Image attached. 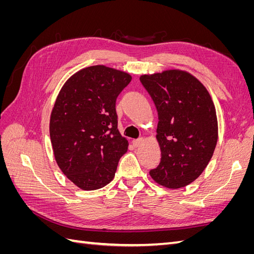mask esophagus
Instances as JSON below:
<instances>
[{"mask_svg":"<svg viewBox=\"0 0 254 254\" xmlns=\"http://www.w3.org/2000/svg\"><path fill=\"white\" fill-rule=\"evenodd\" d=\"M143 143L142 139H136V140H132V145L134 147H139V146Z\"/></svg>","mask_w":254,"mask_h":254,"instance_id":"34e87169","label":"esophagus"}]
</instances>
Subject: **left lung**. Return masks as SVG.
<instances>
[{
	"label": "left lung",
	"instance_id": "left-lung-1",
	"mask_svg": "<svg viewBox=\"0 0 254 254\" xmlns=\"http://www.w3.org/2000/svg\"><path fill=\"white\" fill-rule=\"evenodd\" d=\"M158 111L157 141L161 162L149 175L167 189L189 186L202 174L218 140L212 97L202 82L187 71L172 68L141 75Z\"/></svg>",
	"mask_w": 254,
	"mask_h": 254
}]
</instances>
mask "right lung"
Returning a JSON list of instances; mask_svg holds the SVG:
<instances>
[{
  "instance_id": "1",
  "label": "right lung",
  "mask_w": 254,
  "mask_h": 254,
  "mask_svg": "<svg viewBox=\"0 0 254 254\" xmlns=\"http://www.w3.org/2000/svg\"><path fill=\"white\" fill-rule=\"evenodd\" d=\"M131 75L103 64L79 70L60 89L50 119L56 162L84 190L110 183L128 141L118 129L117 97Z\"/></svg>"
}]
</instances>
